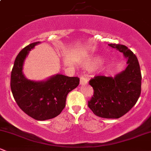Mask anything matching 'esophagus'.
Here are the masks:
<instances>
[{
	"instance_id": "1",
	"label": "esophagus",
	"mask_w": 151,
	"mask_h": 151,
	"mask_svg": "<svg viewBox=\"0 0 151 151\" xmlns=\"http://www.w3.org/2000/svg\"><path fill=\"white\" fill-rule=\"evenodd\" d=\"M80 78V83L81 84V85H85V84H86L87 83H88V80H87L86 78L85 77V76L81 75Z\"/></svg>"
}]
</instances>
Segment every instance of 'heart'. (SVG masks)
<instances>
[{
    "mask_svg": "<svg viewBox=\"0 0 151 151\" xmlns=\"http://www.w3.org/2000/svg\"><path fill=\"white\" fill-rule=\"evenodd\" d=\"M99 60H93V62L86 63V66L87 68H91L93 65H94L99 64Z\"/></svg>",
    "mask_w": 151,
    "mask_h": 151,
    "instance_id": "b5f03b06",
    "label": "heart"
}]
</instances>
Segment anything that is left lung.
Listing matches in <instances>:
<instances>
[{
    "instance_id": "obj_1",
    "label": "left lung",
    "mask_w": 151,
    "mask_h": 151,
    "mask_svg": "<svg viewBox=\"0 0 151 151\" xmlns=\"http://www.w3.org/2000/svg\"><path fill=\"white\" fill-rule=\"evenodd\" d=\"M127 58V67L112 77L96 76L89 81L93 94L88 106L93 114L106 119H117L131 109L141 93L140 68L135 55L120 44H109Z\"/></svg>"
}]
</instances>
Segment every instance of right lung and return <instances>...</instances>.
I'll return each mask as SVG.
<instances>
[{
	"label": "right lung",
	"mask_w": 151,
	"mask_h": 151,
	"mask_svg": "<svg viewBox=\"0 0 151 151\" xmlns=\"http://www.w3.org/2000/svg\"><path fill=\"white\" fill-rule=\"evenodd\" d=\"M40 42L21 50L14 61L11 74V89L19 108L36 120H47L59 115L65 106L67 96L78 86V77L57 74L46 81L36 82L24 77L22 68L29 51Z\"/></svg>",
	"instance_id": "right-lung-1"
}]
</instances>
